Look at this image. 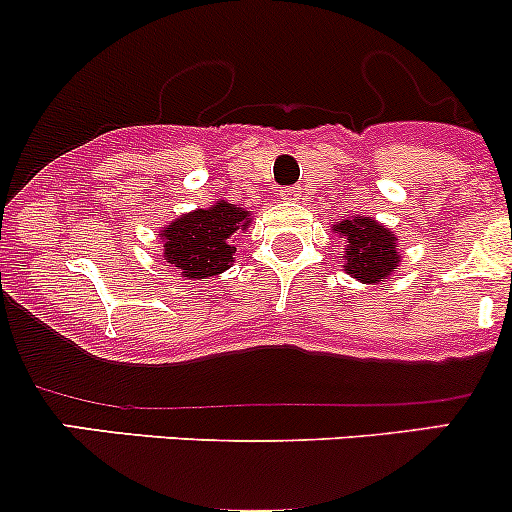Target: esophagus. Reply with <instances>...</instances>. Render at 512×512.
<instances>
[{
  "label": "esophagus",
  "instance_id": "obj_1",
  "mask_svg": "<svg viewBox=\"0 0 512 512\" xmlns=\"http://www.w3.org/2000/svg\"><path fill=\"white\" fill-rule=\"evenodd\" d=\"M282 200H299L302 198V188H299V185H294V188H285L282 190Z\"/></svg>",
  "mask_w": 512,
  "mask_h": 512
}]
</instances>
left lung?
I'll return each instance as SVG.
<instances>
[{"label": "left lung", "instance_id": "1", "mask_svg": "<svg viewBox=\"0 0 512 512\" xmlns=\"http://www.w3.org/2000/svg\"><path fill=\"white\" fill-rule=\"evenodd\" d=\"M334 230L347 242L344 252V272L364 285H376V282L391 280L399 270L401 255L396 252V237L386 225L376 223L374 218H352L334 225Z\"/></svg>", "mask_w": 512, "mask_h": 512}]
</instances>
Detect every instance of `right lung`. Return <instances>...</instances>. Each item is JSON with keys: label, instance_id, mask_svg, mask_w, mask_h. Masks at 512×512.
<instances>
[{"label": "right lung", "instance_id": "obj_1", "mask_svg": "<svg viewBox=\"0 0 512 512\" xmlns=\"http://www.w3.org/2000/svg\"><path fill=\"white\" fill-rule=\"evenodd\" d=\"M252 223L250 210L235 208L227 200H218L213 208H198L180 215L160 230L163 257L173 272L185 280H208L220 275L235 262L232 235L247 230Z\"/></svg>", "mask_w": 512, "mask_h": 512}]
</instances>
